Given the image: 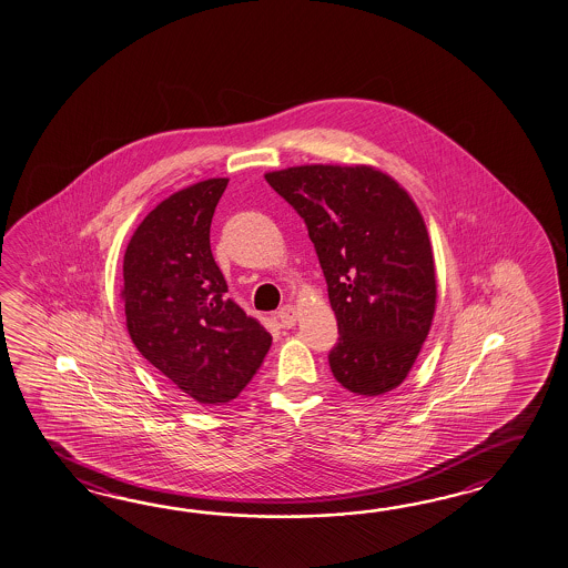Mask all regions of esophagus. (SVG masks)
Here are the masks:
<instances>
[{"label": "esophagus", "instance_id": "obj_1", "mask_svg": "<svg viewBox=\"0 0 568 568\" xmlns=\"http://www.w3.org/2000/svg\"><path fill=\"white\" fill-rule=\"evenodd\" d=\"M278 320H281V324L285 326V328H291V326H295V320H297V310H295V305H283L281 310H278Z\"/></svg>", "mask_w": 568, "mask_h": 568}]
</instances>
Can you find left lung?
<instances>
[{"instance_id": "1", "label": "left lung", "mask_w": 568, "mask_h": 568, "mask_svg": "<svg viewBox=\"0 0 568 568\" xmlns=\"http://www.w3.org/2000/svg\"><path fill=\"white\" fill-rule=\"evenodd\" d=\"M307 225L338 322L328 363L341 386L379 396L400 386L430 331L435 261L423 215L374 166L266 172Z\"/></svg>"}]
</instances>
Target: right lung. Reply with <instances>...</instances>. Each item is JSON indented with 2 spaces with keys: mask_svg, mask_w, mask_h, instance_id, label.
Here are the masks:
<instances>
[{
  "mask_svg": "<svg viewBox=\"0 0 568 568\" xmlns=\"http://www.w3.org/2000/svg\"><path fill=\"white\" fill-rule=\"evenodd\" d=\"M227 179L170 194L125 250L126 331L139 353L199 404H225L248 386L271 348L258 320L227 297L209 230Z\"/></svg>",
  "mask_w": 568,
  "mask_h": 568,
  "instance_id": "1",
  "label": "right lung"
}]
</instances>
